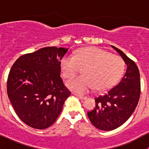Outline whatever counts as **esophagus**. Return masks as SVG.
Masks as SVG:
<instances>
[{
    "instance_id": "1",
    "label": "esophagus",
    "mask_w": 149,
    "mask_h": 149,
    "mask_svg": "<svg viewBox=\"0 0 149 149\" xmlns=\"http://www.w3.org/2000/svg\"><path fill=\"white\" fill-rule=\"evenodd\" d=\"M73 95L74 96H76V97H78V98H79V99H81V100H84V99H86V97H85V96H84V95H80V94H73Z\"/></svg>"
}]
</instances>
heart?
<instances>
[{
    "label": "heart",
    "instance_id": "heart-1",
    "mask_svg": "<svg viewBox=\"0 0 149 149\" xmlns=\"http://www.w3.org/2000/svg\"><path fill=\"white\" fill-rule=\"evenodd\" d=\"M84 68L82 76L73 78L66 85L77 93H86L95 88L104 90L115 85L125 70L121 57L110 54L99 47H88L75 52L73 56L65 55L61 63V73L70 79Z\"/></svg>",
    "mask_w": 149,
    "mask_h": 149
}]
</instances>
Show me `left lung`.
<instances>
[{"label": "left lung", "mask_w": 149, "mask_h": 149, "mask_svg": "<svg viewBox=\"0 0 149 149\" xmlns=\"http://www.w3.org/2000/svg\"><path fill=\"white\" fill-rule=\"evenodd\" d=\"M127 65L120 82L104 95L94 98L95 107L87 112L93 125L102 130H112L124 124L137 107L141 94L139 68L123 51L112 46Z\"/></svg>", "instance_id": "8db88e82"}]
</instances>
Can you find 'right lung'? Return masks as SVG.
<instances>
[{
    "mask_svg": "<svg viewBox=\"0 0 149 149\" xmlns=\"http://www.w3.org/2000/svg\"><path fill=\"white\" fill-rule=\"evenodd\" d=\"M68 50L41 48L20 56L10 68L8 97L21 120L33 128L52 125L70 95L61 77V61Z\"/></svg>",
    "mask_w": 149,
    "mask_h": 149,
    "instance_id": "add662e5",
    "label": "right lung"
}]
</instances>
